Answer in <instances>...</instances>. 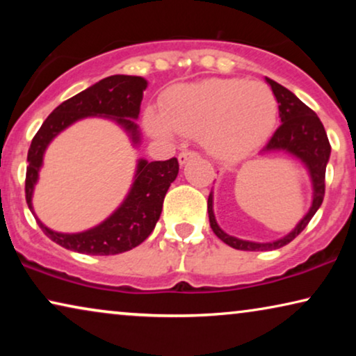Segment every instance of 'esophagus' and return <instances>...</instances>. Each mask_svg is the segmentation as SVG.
<instances>
[{"instance_id":"esophagus-1","label":"esophagus","mask_w":356,"mask_h":356,"mask_svg":"<svg viewBox=\"0 0 356 356\" xmlns=\"http://www.w3.org/2000/svg\"><path fill=\"white\" fill-rule=\"evenodd\" d=\"M196 157H197V154L193 152V150H184V152L178 155V162H179V165H184V163H188L189 160H193Z\"/></svg>"}]
</instances>
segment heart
Here are the masks:
<instances>
[{
  "label": "heart",
  "mask_w": 356,
  "mask_h": 356,
  "mask_svg": "<svg viewBox=\"0 0 356 356\" xmlns=\"http://www.w3.org/2000/svg\"><path fill=\"white\" fill-rule=\"evenodd\" d=\"M145 128L157 138L173 133L201 138L218 159H240L259 149L277 121L275 95L266 84L246 79H204L177 87L163 111L150 108Z\"/></svg>",
  "instance_id": "heart-1"
}]
</instances>
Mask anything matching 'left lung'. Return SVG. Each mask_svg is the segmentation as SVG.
Segmentation results:
<instances>
[{"mask_svg": "<svg viewBox=\"0 0 356 356\" xmlns=\"http://www.w3.org/2000/svg\"><path fill=\"white\" fill-rule=\"evenodd\" d=\"M266 82L274 92L277 104H279V116L282 124L272 136L269 143L262 147L261 154L270 152H285L291 157L298 159L308 170L311 184H313V201L306 212V216L296 223V227L289 235L279 238V240L269 243H256L241 240V238L228 235L218 227L213 216V193L211 191L207 199V212L211 228L216 235L228 246L241 251H270L289 245V243L300 235L308 225L311 218L321 207L325 191V167H327L330 157V144L325 134V129L318 115L309 106H306L293 92L285 89L279 82L266 77Z\"/></svg>", "mask_w": 356, "mask_h": 356, "instance_id": "obj_1", "label": "left lung"}]
</instances>
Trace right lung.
I'll list each match as a JSON object with an SVG mask.
<instances>
[{
    "label": "right lung",
    "mask_w": 356,
    "mask_h": 356,
    "mask_svg": "<svg viewBox=\"0 0 356 356\" xmlns=\"http://www.w3.org/2000/svg\"><path fill=\"white\" fill-rule=\"evenodd\" d=\"M145 89L147 81L144 77L115 74L95 82L89 89L63 102L51 111L33 136L27 154L26 201L33 216V188L38 181L43 155L51 140L76 121L89 116H104L120 124L128 133L134 147H138L140 133L134 120L139 118ZM178 170L179 165L175 157L165 162H147L145 159H139L134 181L124 201L110 217L86 232H55L43 225L35 216L37 223L51 241L82 254L110 256L129 251L152 233L162 213L165 194L178 177Z\"/></svg>",
    "instance_id": "right-lung-1"
}]
</instances>
